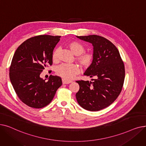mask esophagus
Listing matches in <instances>:
<instances>
[{
	"instance_id": "obj_1",
	"label": "esophagus",
	"mask_w": 146,
	"mask_h": 146,
	"mask_svg": "<svg viewBox=\"0 0 146 146\" xmlns=\"http://www.w3.org/2000/svg\"><path fill=\"white\" fill-rule=\"evenodd\" d=\"M62 82H63V84H69V83H72V82L70 81V80H66L63 79H62Z\"/></svg>"
}]
</instances>
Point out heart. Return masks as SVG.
I'll return each mask as SVG.
<instances>
[{"instance_id": "b5f03b06", "label": "heart", "mask_w": 146, "mask_h": 146, "mask_svg": "<svg viewBox=\"0 0 146 146\" xmlns=\"http://www.w3.org/2000/svg\"><path fill=\"white\" fill-rule=\"evenodd\" d=\"M67 47L74 55L78 56L77 60L83 67L88 68L92 64L94 58V55L90 52H84L85 48L82 44L73 41L69 42ZM52 58L55 62L58 60L59 50L58 48L54 51ZM79 72V67L75 64H63L58 66L56 69V74L66 80L73 79Z\"/></svg>"}]
</instances>
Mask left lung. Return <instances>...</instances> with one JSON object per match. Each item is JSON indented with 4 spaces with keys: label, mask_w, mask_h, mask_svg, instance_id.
<instances>
[{
    "label": "left lung",
    "mask_w": 146,
    "mask_h": 146,
    "mask_svg": "<svg viewBox=\"0 0 146 146\" xmlns=\"http://www.w3.org/2000/svg\"><path fill=\"white\" fill-rule=\"evenodd\" d=\"M93 46L94 61L84 75L94 81L79 80L76 94L78 104L90 111H98L112 104L119 96L125 78L124 64L117 48L106 38L96 35L76 36Z\"/></svg>",
    "instance_id": "8db88e82"
}]
</instances>
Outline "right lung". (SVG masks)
Instances as JSON below:
<instances>
[{"label":"right lung","instance_id":"1","mask_svg":"<svg viewBox=\"0 0 146 146\" xmlns=\"http://www.w3.org/2000/svg\"><path fill=\"white\" fill-rule=\"evenodd\" d=\"M60 37L42 35L30 38L14 54L10 80L21 101L31 108H42L48 105L62 85L57 76L50 75L47 82L40 77L45 68L52 65L53 50Z\"/></svg>","mask_w":146,"mask_h":146}]
</instances>
